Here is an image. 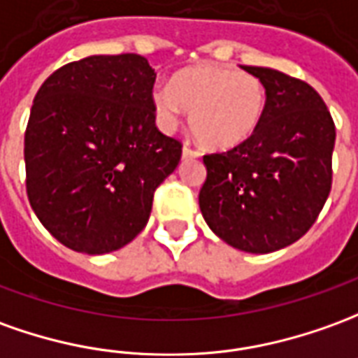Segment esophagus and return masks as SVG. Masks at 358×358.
I'll return each instance as SVG.
<instances>
[{
    "mask_svg": "<svg viewBox=\"0 0 358 358\" xmlns=\"http://www.w3.org/2000/svg\"><path fill=\"white\" fill-rule=\"evenodd\" d=\"M182 157H184V159H197V157H199V151H196V149H192V147L184 145V149H182Z\"/></svg>",
    "mask_w": 358,
    "mask_h": 358,
    "instance_id": "esophagus-1",
    "label": "esophagus"
}]
</instances>
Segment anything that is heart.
<instances>
[{
    "label": "heart",
    "instance_id": "b5f03b06",
    "mask_svg": "<svg viewBox=\"0 0 358 358\" xmlns=\"http://www.w3.org/2000/svg\"><path fill=\"white\" fill-rule=\"evenodd\" d=\"M151 101L162 129L172 131L187 110L194 136L205 147L222 151L254 136L266 114L267 96L256 75L201 64L178 71L169 87H157Z\"/></svg>",
    "mask_w": 358,
    "mask_h": 358
}]
</instances>
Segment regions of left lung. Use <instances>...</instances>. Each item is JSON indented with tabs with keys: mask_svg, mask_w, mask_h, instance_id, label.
Returning a JSON list of instances; mask_svg holds the SVG:
<instances>
[{
	"mask_svg": "<svg viewBox=\"0 0 358 358\" xmlns=\"http://www.w3.org/2000/svg\"><path fill=\"white\" fill-rule=\"evenodd\" d=\"M266 87L254 136L205 155L199 209L209 229L250 254H269L304 236L331 189L336 124L308 83L269 67L244 66Z\"/></svg>",
	"mask_w": 358,
	"mask_h": 358,
	"instance_id": "left-lung-1",
	"label": "left lung"
}]
</instances>
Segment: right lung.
I'll return each mask as SVG.
<instances>
[{
	"mask_svg": "<svg viewBox=\"0 0 358 358\" xmlns=\"http://www.w3.org/2000/svg\"><path fill=\"white\" fill-rule=\"evenodd\" d=\"M155 69L143 56H89L34 96L24 134L27 194L44 229L83 254L129 244L182 143L155 126Z\"/></svg>",
	"mask_w": 358,
	"mask_h": 358,
	"instance_id": "obj_1",
	"label": "right lung"
}]
</instances>
